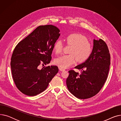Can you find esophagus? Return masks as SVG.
I'll list each match as a JSON object with an SVG mask.
<instances>
[{"instance_id":"obj_1","label":"esophagus","mask_w":121,"mask_h":121,"mask_svg":"<svg viewBox=\"0 0 121 121\" xmlns=\"http://www.w3.org/2000/svg\"><path fill=\"white\" fill-rule=\"evenodd\" d=\"M59 69L60 71H62V72H63V71H65V69H63L62 68H59Z\"/></svg>"}]
</instances>
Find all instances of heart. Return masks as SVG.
<instances>
[{
	"mask_svg": "<svg viewBox=\"0 0 121 121\" xmlns=\"http://www.w3.org/2000/svg\"><path fill=\"white\" fill-rule=\"evenodd\" d=\"M66 41L68 43L72 45L70 50L72 54L63 55L55 60V64L61 68L69 67L73 64L77 59L78 62L84 61L91 55L92 46L85 36L78 33L71 34L67 36ZM53 49L57 54L62 52L63 43L61 41L56 42Z\"/></svg>",
	"mask_w": 121,
	"mask_h": 121,
	"instance_id": "obj_1",
	"label": "heart"
}]
</instances>
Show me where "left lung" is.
<instances>
[{"mask_svg":"<svg viewBox=\"0 0 121 121\" xmlns=\"http://www.w3.org/2000/svg\"><path fill=\"white\" fill-rule=\"evenodd\" d=\"M110 65V55L106 43L100 39H94L93 48L90 57L75 67L81 73L69 71L67 86L73 96L80 99L91 98L98 94L108 77Z\"/></svg>","mask_w":121,"mask_h":121,"instance_id":"obj_1","label":"left lung"}]
</instances>
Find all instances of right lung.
<instances>
[{"label":"right lung","mask_w":121,"mask_h":121,"mask_svg":"<svg viewBox=\"0 0 121 121\" xmlns=\"http://www.w3.org/2000/svg\"><path fill=\"white\" fill-rule=\"evenodd\" d=\"M60 30L52 25H40L19 43L11 57V67L15 83L23 94L34 96L47 88L58 68L48 64L52 60L55 43Z\"/></svg>","instance_id":"right-lung-1"}]
</instances>
